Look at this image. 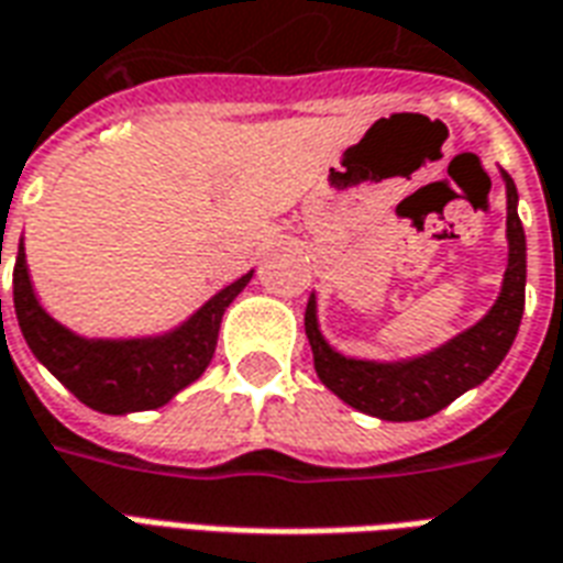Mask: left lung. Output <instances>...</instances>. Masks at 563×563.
Segmentation results:
<instances>
[{
    "mask_svg": "<svg viewBox=\"0 0 563 563\" xmlns=\"http://www.w3.org/2000/svg\"><path fill=\"white\" fill-rule=\"evenodd\" d=\"M507 186V271L495 305L479 322L459 331L455 338L434 350L407 358H355L338 353L319 331L317 295H310L305 313V331L313 367L322 386H329L343 404L358 413L377 416L386 422H416L440 413L464 391L476 389L492 377L507 358L509 346L519 334L525 313V277H528V244L519 220V192L507 172H500Z\"/></svg>",
    "mask_w": 563,
    "mask_h": 563,
    "instance_id": "1",
    "label": "left lung"
}]
</instances>
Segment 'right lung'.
<instances>
[{
	"label": "right lung",
	"mask_w": 563,
	"mask_h": 563,
	"mask_svg": "<svg viewBox=\"0 0 563 563\" xmlns=\"http://www.w3.org/2000/svg\"><path fill=\"white\" fill-rule=\"evenodd\" d=\"M253 271L208 298L180 325L147 338H84L56 322L38 301L23 241L14 262V313L32 355L78 401L108 416L141 413L168 404L208 371L225 307L244 292ZM2 305V301H0Z\"/></svg>",
	"instance_id": "obj_1"
}]
</instances>
